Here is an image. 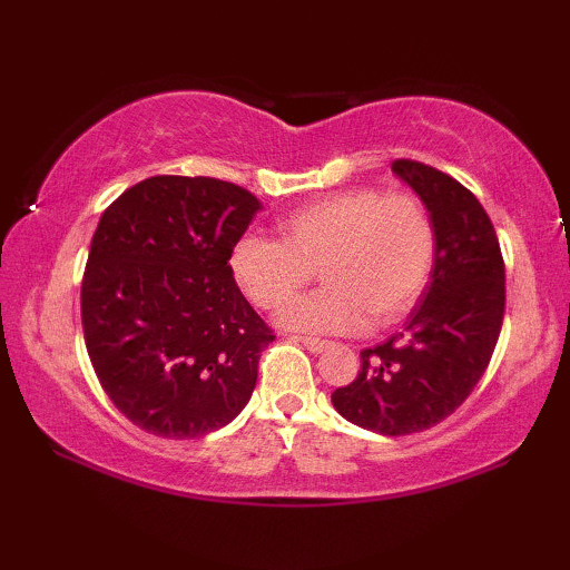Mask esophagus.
<instances>
[{"label":"esophagus","instance_id":"obj_1","mask_svg":"<svg viewBox=\"0 0 570 570\" xmlns=\"http://www.w3.org/2000/svg\"><path fill=\"white\" fill-rule=\"evenodd\" d=\"M296 342H302L308 352H314V354H320V352H324L326 346H330V342H324V340H316V336H296Z\"/></svg>","mask_w":570,"mask_h":570}]
</instances>
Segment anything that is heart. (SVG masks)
<instances>
[{"label":"heart","mask_w":570,"mask_h":570,"mask_svg":"<svg viewBox=\"0 0 570 570\" xmlns=\"http://www.w3.org/2000/svg\"><path fill=\"white\" fill-rule=\"evenodd\" d=\"M278 236L236 240L228 266L264 312H282L320 268V292L284 314L292 330L354 334L400 322L417 304L435 266L438 236L412 193L352 188L330 193L278 220Z\"/></svg>","instance_id":"heart-1"}]
</instances>
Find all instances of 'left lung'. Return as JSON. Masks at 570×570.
Returning <instances> with one entry per match:
<instances>
[{
    "label": "left lung",
    "instance_id": "1",
    "mask_svg": "<svg viewBox=\"0 0 570 570\" xmlns=\"http://www.w3.org/2000/svg\"><path fill=\"white\" fill-rule=\"evenodd\" d=\"M392 170L430 210L435 266L404 330L364 350L356 380L332 402L352 424L397 438L450 417L485 374L503 326L505 264L485 208L462 183L410 158Z\"/></svg>",
    "mask_w": 570,
    "mask_h": 570
}]
</instances>
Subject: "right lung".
I'll list each match as a JSON object with an SVG mask.
<instances>
[{
    "label": "right lung",
    "mask_w": 570,
    "mask_h": 570,
    "mask_svg": "<svg viewBox=\"0 0 570 570\" xmlns=\"http://www.w3.org/2000/svg\"><path fill=\"white\" fill-rule=\"evenodd\" d=\"M258 198L206 176H153L105 208L82 276L92 370L150 435L204 438L246 407L276 336L228 258Z\"/></svg>",
    "instance_id": "obj_1"
}]
</instances>
